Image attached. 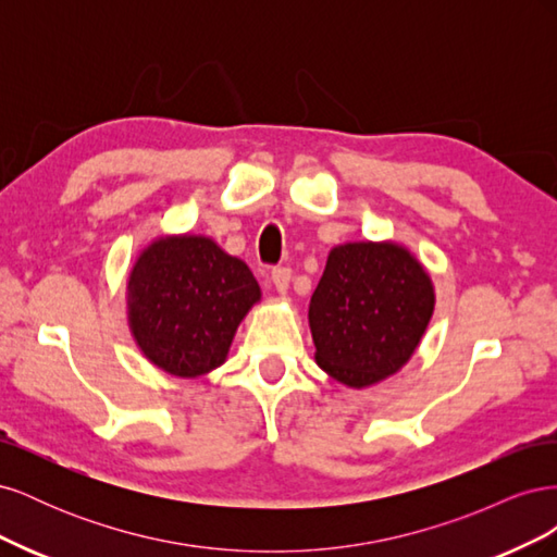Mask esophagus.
Wrapping results in <instances>:
<instances>
[{"label": "esophagus", "mask_w": 557, "mask_h": 557, "mask_svg": "<svg viewBox=\"0 0 557 557\" xmlns=\"http://www.w3.org/2000/svg\"><path fill=\"white\" fill-rule=\"evenodd\" d=\"M272 283H274V288H276L281 295L288 293L290 269H288V267H274V269H272Z\"/></svg>", "instance_id": "obj_1"}]
</instances>
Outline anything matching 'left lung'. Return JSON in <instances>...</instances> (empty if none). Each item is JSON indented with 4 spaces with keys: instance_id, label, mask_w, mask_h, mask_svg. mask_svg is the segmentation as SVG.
Listing matches in <instances>:
<instances>
[{
    "instance_id": "left-lung-1",
    "label": "left lung",
    "mask_w": 557,
    "mask_h": 557,
    "mask_svg": "<svg viewBox=\"0 0 557 557\" xmlns=\"http://www.w3.org/2000/svg\"><path fill=\"white\" fill-rule=\"evenodd\" d=\"M432 309L430 276L409 250L336 246L309 305L315 362L350 387L372 385L413 356Z\"/></svg>"
}]
</instances>
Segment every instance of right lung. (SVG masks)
I'll list each match as a JSON object with an SVG mask.
<instances>
[{"mask_svg": "<svg viewBox=\"0 0 557 557\" xmlns=\"http://www.w3.org/2000/svg\"><path fill=\"white\" fill-rule=\"evenodd\" d=\"M127 288L134 339L174 376H199L223 364L234 330L260 299L250 269L207 237L148 246Z\"/></svg>", "mask_w": 557, "mask_h": 557, "instance_id": "obj_1", "label": "right lung"}]
</instances>
